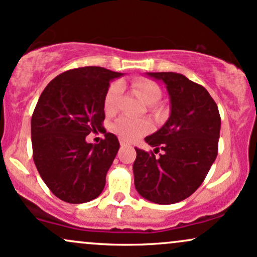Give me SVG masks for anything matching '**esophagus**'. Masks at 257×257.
I'll return each mask as SVG.
<instances>
[{"instance_id": "34e87169", "label": "esophagus", "mask_w": 257, "mask_h": 257, "mask_svg": "<svg viewBox=\"0 0 257 257\" xmlns=\"http://www.w3.org/2000/svg\"><path fill=\"white\" fill-rule=\"evenodd\" d=\"M119 144H120V146H122V147H124V146H131V144L126 143V141H125V140H123V139H120V140H119Z\"/></svg>"}]
</instances>
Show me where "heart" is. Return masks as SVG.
Segmentation results:
<instances>
[{"label": "heart", "mask_w": 257, "mask_h": 257, "mask_svg": "<svg viewBox=\"0 0 257 257\" xmlns=\"http://www.w3.org/2000/svg\"><path fill=\"white\" fill-rule=\"evenodd\" d=\"M133 88L137 91L143 101L146 104H156L161 99L162 91L157 83L146 78H140L133 83ZM120 95H122V84L119 82H113L105 94V110L107 112L116 111L118 106ZM152 129V124L147 119H134L128 116H122L118 119L114 120L112 124V131L119 135L120 138L126 141L137 140L149 133Z\"/></svg>", "instance_id": "heart-1"}]
</instances>
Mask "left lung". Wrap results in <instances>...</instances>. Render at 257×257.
<instances>
[{
  "label": "left lung",
  "instance_id": "left-lung-1",
  "mask_svg": "<svg viewBox=\"0 0 257 257\" xmlns=\"http://www.w3.org/2000/svg\"><path fill=\"white\" fill-rule=\"evenodd\" d=\"M166 84L170 116L145 138L155 153L137 149L133 164L135 188L157 204H174L190 197L204 181L217 156L221 118L216 102L203 85L176 72H147Z\"/></svg>",
  "mask_w": 257,
  "mask_h": 257
}]
</instances>
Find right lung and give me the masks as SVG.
<instances>
[{"label": "right lung", "mask_w": 257, "mask_h": 257, "mask_svg": "<svg viewBox=\"0 0 257 257\" xmlns=\"http://www.w3.org/2000/svg\"><path fill=\"white\" fill-rule=\"evenodd\" d=\"M120 76L99 66L69 70L52 79L38 99L31 118L34 162L44 184L64 202H89L104 190L119 141L106 131L95 146L85 137L104 131L105 94Z\"/></svg>", "instance_id": "right-lung-1"}]
</instances>
